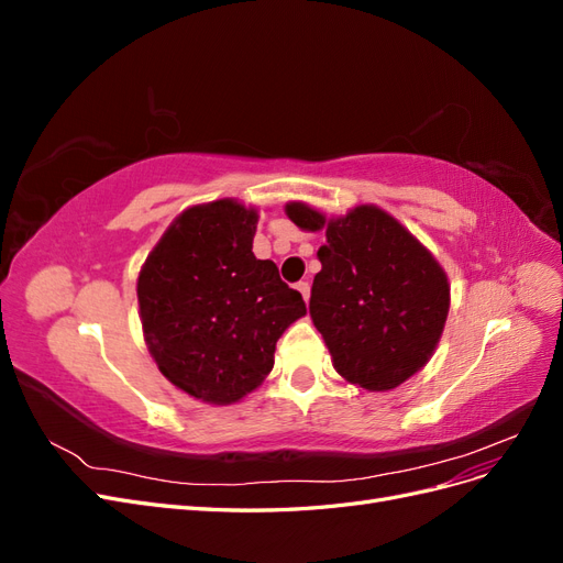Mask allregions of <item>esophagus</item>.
<instances>
[{
    "label": "esophagus",
    "instance_id": "34e87169",
    "mask_svg": "<svg viewBox=\"0 0 563 563\" xmlns=\"http://www.w3.org/2000/svg\"><path fill=\"white\" fill-rule=\"evenodd\" d=\"M296 288L300 291V296L305 298V302H308V300H310V284H308V282H298Z\"/></svg>",
    "mask_w": 563,
    "mask_h": 563
}]
</instances>
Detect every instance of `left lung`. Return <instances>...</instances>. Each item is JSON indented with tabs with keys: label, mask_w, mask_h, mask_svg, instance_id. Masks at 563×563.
<instances>
[{
	"label": "left lung",
	"mask_w": 563,
	"mask_h": 563,
	"mask_svg": "<svg viewBox=\"0 0 563 563\" xmlns=\"http://www.w3.org/2000/svg\"><path fill=\"white\" fill-rule=\"evenodd\" d=\"M302 230L327 228L310 314L340 376L371 391L395 389L432 356L449 314L444 269L395 218L356 207L327 220L286 203Z\"/></svg>",
	"instance_id": "obj_1"
}]
</instances>
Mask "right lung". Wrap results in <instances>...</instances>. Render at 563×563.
Returning <instances> with one entry per match:
<instances>
[{"instance_id": "1", "label": "right lung", "mask_w": 563, "mask_h": 563, "mask_svg": "<svg viewBox=\"0 0 563 563\" xmlns=\"http://www.w3.org/2000/svg\"><path fill=\"white\" fill-rule=\"evenodd\" d=\"M258 213L232 199L183 211L147 255L139 305L164 376L209 404L240 401L275 366L305 300L272 261L253 255Z\"/></svg>"}]
</instances>
